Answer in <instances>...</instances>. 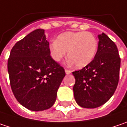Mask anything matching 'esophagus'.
<instances>
[{"label":"esophagus","instance_id":"esophagus-1","mask_svg":"<svg viewBox=\"0 0 127 127\" xmlns=\"http://www.w3.org/2000/svg\"><path fill=\"white\" fill-rule=\"evenodd\" d=\"M65 72H66V74L69 75V74H70L71 72H72V71L70 70H67V69H65Z\"/></svg>","mask_w":127,"mask_h":127}]
</instances>
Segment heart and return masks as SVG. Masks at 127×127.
I'll return each instance as SVG.
<instances>
[{"instance_id":"heart-1","label":"heart","mask_w":127,"mask_h":127,"mask_svg":"<svg viewBox=\"0 0 127 127\" xmlns=\"http://www.w3.org/2000/svg\"><path fill=\"white\" fill-rule=\"evenodd\" d=\"M98 40L90 32H66L60 34L57 40L49 44L51 57L60 62L66 56L76 67H83L91 63L95 56Z\"/></svg>"}]
</instances>
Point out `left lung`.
<instances>
[{"label": "left lung", "instance_id": "obj_1", "mask_svg": "<svg viewBox=\"0 0 127 127\" xmlns=\"http://www.w3.org/2000/svg\"><path fill=\"white\" fill-rule=\"evenodd\" d=\"M98 50L92 62L72 72L75 99L83 108L101 106L115 92L119 79L121 59L115 43L106 34L98 35Z\"/></svg>", "mask_w": 127, "mask_h": 127}]
</instances>
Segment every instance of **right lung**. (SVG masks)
Listing matches in <instances>:
<instances>
[{
	"mask_svg": "<svg viewBox=\"0 0 127 127\" xmlns=\"http://www.w3.org/2000/svg\"><path fill=\"white\" fill-rule=\"evenodd\" d=\"M44 29H36L17 41L8 60L12 91L26 108H51L65 75L64 68L50 56Z\"/></svg>",
	"mask_w": 127,
	"mask_h": 127,
	"instance_id": "1",
	"label": "right lung"
}]
</instances>
